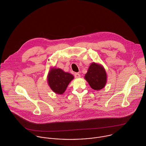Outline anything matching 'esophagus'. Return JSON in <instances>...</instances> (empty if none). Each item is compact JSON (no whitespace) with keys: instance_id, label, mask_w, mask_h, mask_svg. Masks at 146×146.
Returning <instances> with one entry per match:
<instances>
[{"instance_id":"1","label":"esophagus","mask_w":146,"mask_h":146,"mask_svg":"<svg viewBox=\"0 0 146 146\" xmlns=\"http://www.w3.org/2000/svg\"><path fill=\"white\" fill-rule=\"evenodd\" d=\"M74 76L76 78H79L80 77V75L79 73H75Z\"/></svg>"}]
</instances>
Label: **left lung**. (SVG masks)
<instances>
[{
    "instance_id": "left-lung-1",
    "label": "left lung",
    "mask_w": 146,
    "mask_h": 146,
    "mask_svg": "<svg viewBox=\"0 0 146 146\" xmlns=\"http://www.w3.org/2000/svg\"><path fill=\"white\" fill-rule=\"evenodd\" d=\"M107 74L104 67L100 64H90L84 78L90 87L96 90L103 89L107 83Z\"/></svg>"
}]
</instances>
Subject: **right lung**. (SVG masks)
<instances>
[{
    "mask_svg": "<svg viewBox=\"0 0 146 146\" xmlns=\"http://www.w3.org/2000/svg\"><path fill=\"white\" fill-rule=\"evenodd\" d=\"M74 76L59 68H50L47 76V81L50 89L56 94H62Z\"/></svg>",
    "mask_w": 146,
    "mask_h": 146,
    "instance_id": "1",
    "label": "right lung"
}]
</instances>
